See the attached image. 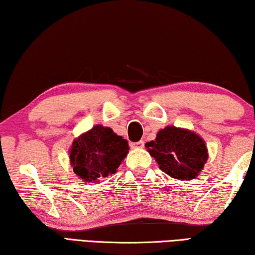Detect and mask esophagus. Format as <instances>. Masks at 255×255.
I'll list each match as a JSON object with an SVG mask.
<instances>
[{
  "label": "esophagus",
  "mask_w": 255,
  "mask_h": 255,
  "mask_svg": "<svg viewBox=\"0 0 255 255\" xmlns=\"http://www.w3.org/2000/svg\"><path fill=\"white\" fill-rule=\"evenodd\" d=\"M144 140H139V141H136V143H131L130 146L132 148H143L144 147Z\"/></svg>",
  "instance_id": "34e87169"
}]
</instances>
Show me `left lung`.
<instances>
[{
	"label": "left lung",
	"instance_id": "8db88e82",
	"mask_svg": "<svg viewBox=\"0 0 255 255\" xmlns=\"http://www.w3.org/2000/svg\"><path fill=\"white\" fill-rule=\"evenodd\" d=\"M159 169L176 180H192L204 169L208 158L205 140L188 129L167 126L155 140L145 144Z\"/></svg>",
	"mask_w": 255,
	"mask_h": 255
}]
</instances>
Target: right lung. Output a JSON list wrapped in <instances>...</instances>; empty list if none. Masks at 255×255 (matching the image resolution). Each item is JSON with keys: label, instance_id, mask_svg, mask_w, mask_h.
<instances>
[{"label": "right lung", "instance_id": "obj_1", "mask_svg": "<svg viewBox=\"0 0 255 255\" xmlns=\"http://www.w3.org/2000/svg\"><path fill=\"white\" fill-rule=\"evenodd\" d=\"M128 141L109 127L97 125L75 138L70 149L73 171L84 182L115 174L128 154Z\"/></svg>", "mask_w": 255, "mask_h": 255}]
</instances>
